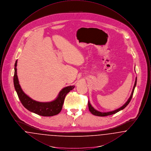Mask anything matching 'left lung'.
Segmentation results:
<instances>
[{
    "instance_id": "1",
    "label": "left lung",
    "mask_w": 151,
    "mask_h": 151,
    "mask_svg": "<svg viewBox=\"0 0 151 151\" xmlns=\"http://www.w3.org/2000/svg\"><path fill=\"white\" fill-rule=\"evenodd\" d=\"M137 78H136V80H135V84H134V86L133 88V89H132V93L131 94V96L129 98V99L128 100V101L126 102V104L123 105L122 107H121L116 110H115L114 111H110V112H107V113H102V112H100L99 111H97L96 110H95L92 106V105L90 104L89 102H88V108H89V110L90 111V112L93 114L94 115H96V116H108V115H112V114H114L116 113L117 112L119 111L120 110H123V109L126 108L129 103V102L131 100V99L132 97V96H133V94H134V89H135V88L136 86L137 85Z\"/></svg>"
}]
</instances>
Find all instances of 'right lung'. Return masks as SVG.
Here are the masks:
<instances>
[{
    "instance_id": "1",
    "label": "right lung",
    "mask_w": 151,
    "mask_h": 151,
    "mask_svg": "<svg viewBox=\"0 0 151 151\" xmlns=\"http://www.w3.org/2000/svg\"><path fill=\"white\" fill-rule=\"evenodd\" d=\"M16 66L17 61L14 64V84L15 90L22 105L30 111L43 116H50L59 114L62 109L66 94L72 90L75 86H67L63 88L60 92L57 99L50 102H40L33 100L24 93L20 87L17 76Z\"/></svg>"
}]
</instances>
